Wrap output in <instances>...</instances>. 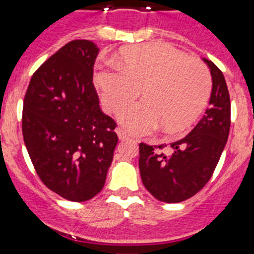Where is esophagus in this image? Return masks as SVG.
I'll return each instance as SVG.
<instances>
[{
  "label": "esophagus",
  "instance_id": "obj_1",
  "mask_svg": "<svg viewBox=\"0 0 254 254\" xmlns=\"http://www.w3.org/2000/svg\"><path fill=\"white\" fill-rule=\"evenodd\" d=\"M117 134H118L120 140H127L128 138V134L123 128H117Z\"/></svg>",
  "mask_w": 254,
  "mask_h": 254
}]
</instances>
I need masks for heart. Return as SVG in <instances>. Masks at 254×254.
I'll return each mask as SVG.
<instances>
[{
  "label": "heart",
  "mask_w": 254,
  "mask_h": 254,
  "mask_svg": "<svg viewBox=\"0 0 254 254\" xmlns=\"http://www.w3.org/2000/svg\"><path fill=\"white\" fill-rule=\"evenodd\" d=\"M94 82L104 108L118 113L138 95L143 100L128 105L120 120L136 134L154 131L179 133L196 121L211 93V73L202 61L165 43L125 48L120 64H99Z\"/></svg>",
  "instance_id": "obj_1"
}]
</instances>
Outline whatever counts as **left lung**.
I'll return each instance as SVG.
<instances>
[{
  "mask_svg": "<svg viewBox=\"0 0 254 254\" xmlns=\"http://www.w3.org/2000/svg\"><path fill=\"white\" fill-rule=\"evenodd\" d=\"M212 76L210 104L192 131L170 143V155L161 152L167 145L140 143L138 167L142 183L159 201L177 203L199 192L214 174L230 131V96L219 67L203 58Z\"/></svg>",
  "mask_w": 254,
  "mask_h": 254,
  "instance_id": "1",
  "label": "left lung"
}]
</instances>
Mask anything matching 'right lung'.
I'll use <instances>...</instances> for the list:
<instances>
[{"instance_id": "right-lung-1", "label": "right lung", "mask_w": 254, "mask_h": 254, "mask_svg": "<svg viewBox=\"0 0 254 254\" xmlns=\"http://www.w3.org/2000/svg\"><path fill=\"white\" fill-rule=\"evenodd\" d=\"M98 53L91 40L67 43L35 71L24 98L22 136L35 172L73 202L103 190L118 142L93 84Z\"/></svg>"}]
</instances>
